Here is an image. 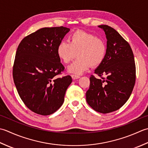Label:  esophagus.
I'll list each match as a JSON object with an SVG mask.
<instances>
[{
	"instance_id": "34e87169",
	"label": "esophagus",
	"mask_w": 148,
	"mask_h": 148,
	"mask_svg": "<svg viewBox=\"0 0 148 148\" xmlns=\"http://www.w3.org/2000/svg\"><path fill=\"white\" fill-rule=\"evenodd\" d=\"M71 77L73 80H75V79H77V78H79L80 76H78V75H71Z\"/></svg>"
}]
</instances>
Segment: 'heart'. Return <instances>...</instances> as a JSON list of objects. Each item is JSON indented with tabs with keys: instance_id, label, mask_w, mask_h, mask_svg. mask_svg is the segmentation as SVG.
<instances>
[{
	"instance_id": "b5f03b06",
	"label": "heart",
	"mask_w": 148,
	"mask_h": 148,
	"mask_svg": "<svg viewBox=\"0 0 148 148\" xmlns=\"http://www.w3.org/2000/svg\"><path fill=\"white\" fill-rule=\"evenodd\" d=\"M78 58L68 66L70 73L80 75L91 67H97L105 59L107 45L105 41L92 33L77 31L69 37V43L62 41L57 48L61 61L67 64L76 56Z\"/></svg>"
}]
</instances>
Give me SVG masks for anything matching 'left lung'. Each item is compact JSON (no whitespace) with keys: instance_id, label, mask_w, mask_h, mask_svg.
<instances>
[{"instance_id":"1","label":"left lung","mask_w":148,"mask_h":148,"mask_svg":"<svg viewBox=\"0 0 148 148\" xmlns=\"http://www.w3.org/2000/svg\"><path fill=\"white\" fill-rule=\"evenodd\" d=\"M107 38V54L90 77L86 92L87 103L95 111L107 114L118 110L130 96L135 83L136 69L130 45L115 29L98 26Z\"/></svg>"}]
</instances>
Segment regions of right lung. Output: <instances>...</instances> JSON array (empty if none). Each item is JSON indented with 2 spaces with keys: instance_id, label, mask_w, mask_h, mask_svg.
<instances>
[{
  "instance_id": "add662e5",
  "label": "right lung",
  "mask_w": 148,
  "mask_h": 148,
  "mask_svg": "<svg viewBox=\"0 0 148 148\" xmlns=\"http://www.w3.org/2000/svg\"><path fill=\"white\" fill-rule=\"evenodd\" d=\"M70 29L45 27L27 36L16 52L13 80L20 98L27 108L38 114L50 115L61 107L70 75L56 78L64 70L57 48Z\"/></svg>"
}]
</instances>
